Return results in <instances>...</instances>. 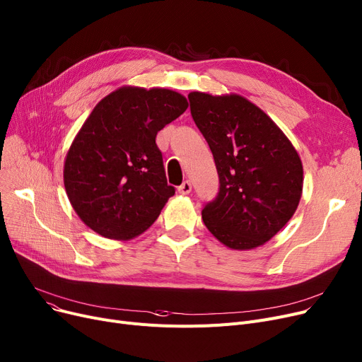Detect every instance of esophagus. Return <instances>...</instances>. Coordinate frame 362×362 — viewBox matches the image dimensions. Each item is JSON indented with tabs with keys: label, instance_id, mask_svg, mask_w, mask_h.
<instances>
[{
	"label": "esophagus",
	"instance_id": "esophagus-1",
	"mask_svg": "<svg viewBox=\"0 0 362 362\" xmlns=\"http://www.w3.org/2000/svg\"><path fill=\"white\" fill-rule=\"evenodd\" d=\"M177 191H179V194H182V195L191 194V191H192V183L189 182V180H185V182L177 187Z\"/></svg>",
	"mask_w": 362,
	"mask_h": 362
}]
</instances>
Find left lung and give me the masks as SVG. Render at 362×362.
<instances>
[{
    "label": "left lung",
    "mask_w": 362,
    "mask_h": 362,
    "mask_svg": "<svg viewBox=\"0 0 362 362\" xmlns=\"http://www.w3.org/2000/svg\"><path fill=\"white\" fill-rule=\"evenodd\" d=\"M191 114L210 145L220 187L202 220L232 250L270 240L296 211L302 163L291 141L257 105L239 95H187Z\"/></svg>",
    "instance_id": "left-lung-1"
}]
</instances>
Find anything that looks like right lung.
Instances as JSON below:
<instances>
[{
  "label": "right lung",
  "mask_w": 362,
  "mask_h": 362,
  "mask_svg": "<svg viewBox=\"0 0 362 362\" xmlns=\"http://www.w3.org/2000/svg\"><path fill=\"white\" fill-rule=\"evenodd\" d=\"M186 108L175 90L126 86L92 110L67 152L64 186L93 232L132 239L158 218L175 187L167 183L156 138Z\"/></svg>",
  "instance_id": "obj_1"
}]
</instances>
